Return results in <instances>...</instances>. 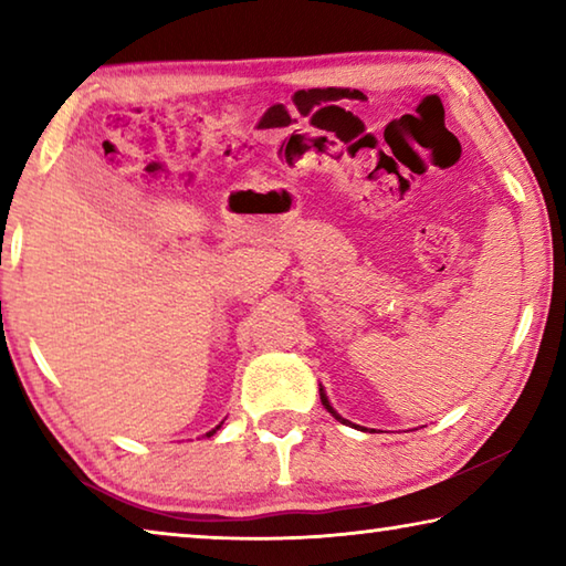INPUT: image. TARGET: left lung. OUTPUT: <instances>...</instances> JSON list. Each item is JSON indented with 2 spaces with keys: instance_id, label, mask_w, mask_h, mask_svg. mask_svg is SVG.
<instances>
[{
  "instance_id": "left-lung-1",
  "label": "left lung",
  "mask_w": 566,
  "mask_h": 566,
  "mask_svg": "<svg viewBox=\"0 0 566 566\" xmlns=\"http://www.w3.org/2000/svg\"><path fill=\"white\" fill-rule=\"evenodd\" d=\"M319 399H322V405H324V409H327L329 411V415L334 417V419H337V421H342V424H352V421L349 419H344L342 415H337V411H334V407L329 405V397H327V391H324V387L319 385ZM354 427H357V424H354ZM359 429V427H357Z\"/></svg>"
}]
</instances>
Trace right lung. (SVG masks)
<instances>
[{
	"instance_id": "add662e5",
	"label": "right lung",
	"mask_w": 566,
	"mask_h": 566,
	"mask_svg": "<svg viewBox=\"0 0 566 566\" xmlns=\"http://www.w3.org/2000/svg\"><path fill=\"white\" fill-rule=\"evenodd\" d=\"M222 424H224V421H222ZM222 424H217V427H214V429H212V432H207V434H205V437H212V434H217V429H219V427H222Z\"/></svg>"
}]
</instances>
